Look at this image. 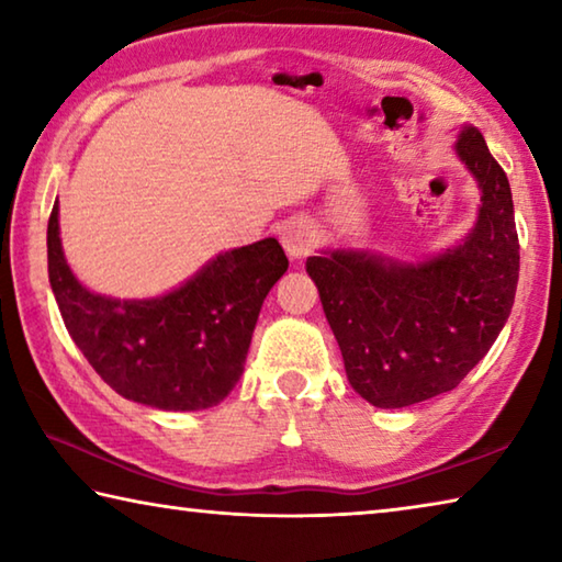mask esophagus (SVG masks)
Instances as JSON below:
<instances>
[{
	"label": "esophagus",
	"instance_id": "obj_1",
	"mask_svg": "<svg viewBox=\"0 0 562 562\" xmlns=\"http://www.w3.org/2000/svg\"><path fill=\"white\" fill-rule=\"evenodd\" d=\"M280 240L292 260H302L315 250L317 235H315V227H312L307 221H290L282 227Z\"/></svg>",
	"mask_w": 562,
	"mask_h": 562
}]
</instances>
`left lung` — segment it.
Instances as JSON below:
<instances>
[{
	"label": "left lung",
	"mask_w": 562,
	"mask_h": 562,
	"mask_svg": "<svg viewBox=\"0 0 562 562\" xmlns=\"http://www.w3.org/2000/svg\"><path fill=\"white\" fill-rule=\"evenodd\" d=\"M456 150L483 190L465 243L422 265L367 255L310 258L349 384L379 408L451 392L486 357L516 297L520 247L506 170L475 128Z\"/></svg>",
	"instance_id": "8db88e82"
}]
</instances>
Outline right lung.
Masks as SVG:
<instances>
[{
  "label": "right lung",
  "mask_w": 562,
  "mask_h": 562,
  "mask_svg": "<svg viewBox=\"0 0 562 562\" xmlns=\"http://www.w3.org/2000/svg\"><path fill=\"white\" fill-rule=\"evenodd\" d=\"M46 250L64 325L89 364L121 396L168 412H198L231 394L262 302L290 265L268 237L217 255L166 297L121 302L89 292L71 274L59 205L52 207Z\"/></svg>",
  "instance_id": "1"
}]
</instances>
